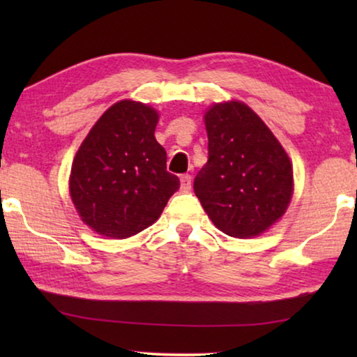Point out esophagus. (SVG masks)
<instances>
[{
	"label": "esophagus",
	"instance_id": "esophagus-1",
	"mask_svg": "<svg viewBox=\"0 0 357 357\" xmlns=\"http://www.w3.org/2000/svg\"><path fill=\"white\" fill-rule=\"evenodd\" d=\"M180 187H182L183 192H188V190L192 188V175L183 174L182 177H180Z\"/></svg>",
	"mask_w": 357,
	"mask_h": 357
}]
</instances>
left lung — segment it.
Wrapping results in <instances>:
<instances>
[{
    "label": "left lung",
    "mask_w": 357,
    "mask_h": 357,
    "mask_svg": "<svg viewBox=\"0 0 357 357\" xmlns=\"http://www.w3.org/2000/svg\"><path fill=\"white\" fill-rule=\"evenodd\" d=\"M208 162L193 190L219 231L247 238L284 214L292 197L286 151L250 107L216 104L206 112Z\"/></svg>",
    "instance_id": "left-lung-1"
}]
</instances>
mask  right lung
<instances>
[{
  "mask_svg": "<svg viewBox=\"0 0 357 357\" xmlns=\"http://www.w3.org/2000/svg\"><path fill=\"white\" fill-rule=\"evenodd\" d=\"M158 120V112L141 102H116L77 149L71 199L82 221L102 236L125 238L149 227L180 187L154 138Z\"/></svg>",
  "mask_w": 357,
  "mask_h": 357,
  "instance_id": "add662e5",
  "label": "right lung"
}]
</instances>
